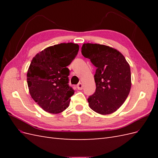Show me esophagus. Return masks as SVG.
<instances>
[{
  "label": "esophagus",
  "mask_w": 158,
  "mask_h": 158,
  "mask_svg": "<svg viewBox=\"0 0 158 158\" xmlns=\"http://www.w3.org/2000/svg\"><path fill=\"white\" fill-rule=\"evenodd\" d=\"M77 88H78V89H82L83 88V85H82V84L81 83V82L78 83V84H77Z\"/></svg>",
  "instance_id": "34e87169"
}]
</instances>
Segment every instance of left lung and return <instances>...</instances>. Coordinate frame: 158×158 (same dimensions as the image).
Returning a JSON list of instances; mask_svg holds the SVG:
<instances>
[{
    "mask_svg": "<svg viewBox=\"0 0 158 158\" xmlns=\"http://www.w3.org/2000/svg\"><path fill=\"white\" fill-rule=\"evenodd\" d=\"M82 54L96 67V89L88 99L89 107L102 114L116 111L131 88V68L125 56L111 47L96 44H83Z\"/></svg>",
    "mask_w": 158,
    "mask_h": 158,
    "instance_id": "8db88e82",
    "label": "left lung"
}]
</instances>
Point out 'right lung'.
Masks as SVG:
<instances>
[{"instance_id":"obj_1","label":"right lung","mask_w":158,"mask_h":158,"mask_svg":"<svg viewBox=\"0 0 158 158\" xmlns=\"http://www.w3.org/2000/svg\"><path fill=\"white\" fill-rule=\"evenodd\" d=\"M78 44L68 43L49 47L33 57L27 73L33 99L45 111L63 112L74 90L70 86L67 68L78 54Z\"/></svg>"}]
</instances>
